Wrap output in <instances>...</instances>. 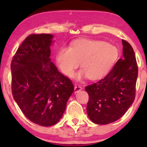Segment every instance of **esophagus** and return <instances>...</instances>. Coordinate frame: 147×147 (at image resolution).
<instances>
[{
    "mask_svg": "<svg viewBox=\"0 0 147 147\" xmlns=\"http://www.w3.org/2000/svg\"><path fill=\"white\" fill-rule=\"evenodd\" d=\"M82 90V87H81L80 85L76 84V85L75 86V93L78 92H80V90Z\"/></svg>",
    "mask_w": 147,
    "mask_h": 147,
    "instance_id": "esophagus-1",
    "label": "esophagus"
}]
</instances>
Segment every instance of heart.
Here are the masks:
<instances>
[{
	"label": "heart",
	"instance_id": "1",
	"mask_svg": "<svg viewBox=\"0 0 147 147\" xmlns=\"http://www.w3.org/2000/svg\"><path fill=\"white\" fill-rule=\"evenodd\" d=\"M116 47L102 41L82 40L75 42L69 48L62 47L56 54V63L63 74L71 77L80 63L82 69L73 78L81 80L88 77L96 80L106 76L117 60Z\"/></svg>",
	"mask_w": 147,
	"mask_h": 147
}]
</instances>
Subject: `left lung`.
<instances>
[{
    "label": "left lung",
    "instance_id": "obj_1",
    "mask_svg": "<svg viewBox=\"0 0 147 147\" xmlns=\"http://www.w3.org/2000/svg\"><path fill=\"white\" fill-rule=\"evenodd\" d=\"M121 42L122 58L105 78L85 87L89 94L87 115L95 124H107L120 119L135 98L138 75L135 54L128 42Z\"/></svg>",
    "mask_w": 147,
    "mask_h": 147
}]
</instances>
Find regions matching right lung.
Wrapping results in <instances>:
<instances>
[{
  "label": "right lung",
  "instance_id": "right-lung-1",
  "mask_svg": "<svg viewBox=\"0 0 147 147\" xmlns=\"http://www.w3.org/2000/svg\"><path fill=\"white\" fill-rule=\"evenodd\" d=\"M51 34H32L25 39L11 62L12 94L25 116L50 127L63 117L74 92L70 80L50 59Z\"/></svg>",
  "mask_w": 147,
  "mask_h": 147
}]
</instances>
